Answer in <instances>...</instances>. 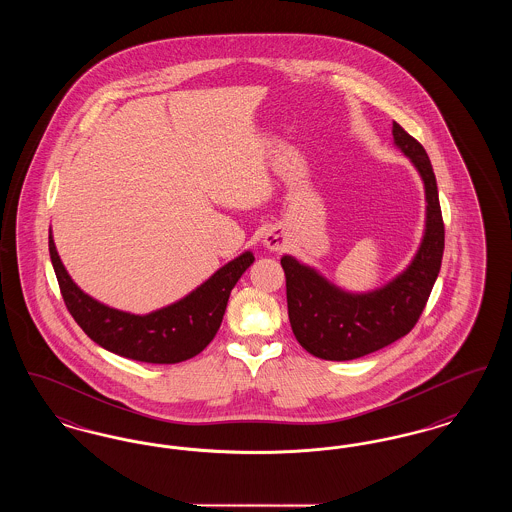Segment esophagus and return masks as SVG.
<instances>
[{
  "mask_svg": "<svg viewBox=\"0 0 512 512\" xmlns=\"http://www.w3.org/2000/svg\"><path fill=\"white\" fill-rule=\"evenodd\" d=\"M286 244H288V238H286L284 230H280V228H270L263 236V245L270 251H280L286 247Z\"/></svg>",
  "mask_w": 512,
  "mask_h": 512,
  "instance_id": "obj_1",
  "label": "esophagus"
}]
</instances>
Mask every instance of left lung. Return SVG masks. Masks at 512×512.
Returning <instances> with one entry per match:
<instances>
[{"mask_svg": "<svg viewBox=\"0 0 512 512\" xmlns=\"http://www.w3.org/2000/svg\"><path fill=\"white\" fill-rule=\"evenodd\" d=\"M391 134L424 184V232L411 263L380 288L347 292L292 255L280 259L295 340L324 361H353L407 336L438 280L445 230L436 174L424 147L397 122Z\"/></svg>", "mask_w": 512, "mask_h": 512, "instance_id": "8db88e82", "label": "left lung"}]
</instances>
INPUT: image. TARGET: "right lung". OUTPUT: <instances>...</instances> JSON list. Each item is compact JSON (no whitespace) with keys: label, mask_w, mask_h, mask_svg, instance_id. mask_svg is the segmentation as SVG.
Masks as SVG:
<instances>
[{"label":"right lung","mask_w":512,"mask_h":512,"mask_svg":"<svg viewBox=\"0 0 512 512\" xmlns=\"http://www.w3.org/2000/svg\"><path fill=\"white\" fill-rule=\"evenodd\" d=\"M49 257L65 305L84 334L115 355L153 365L188 361L211 343L232 288L255 261L247 249L182 299L147 315H134L109 307L76 286L57 253L51 228Z\"/></svg>","instance_id":"right-lung-1"}]
</instances>
